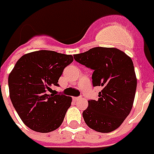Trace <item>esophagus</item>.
<instances>
[{"instance_id":"34e87169","label":"esophagus","mask_w":154,"mask_h":154,"mask_svg":"<svg viewBox=\"0 0 154 154\" xmlns=\"http://www.w3.org/2000/svg\"><path fill=\"white\" fill-rule=\"evenodd\" d=\"M80 99V97H73V100L74 101H77V100H79Z\"/></svg>"}]
</instances>
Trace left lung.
<instances>
[{"label": "left lung", "instance_id": "8db88e82", "mask_svg": "<svg viewBox=\"0 0 154 154\" xmlns=\"http://www.w3.org/2000/svg\"><path fill=\"white\" fill-rule=\"evenodd\" d=\"M77 62L93 69V86H101L98 100H89L83 112L85 124L100 133L117 129L134 101L137 78L131 58L117 48L94 47L74 54Z\"/></svg>", "mask_w": 154, "mask_h": 154}]
</instances>
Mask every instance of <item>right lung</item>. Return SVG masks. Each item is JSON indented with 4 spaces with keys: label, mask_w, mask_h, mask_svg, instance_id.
Masks as SVG:
<instances>
[{
    "label": "right lung",
    "mask_w": 154,
    "mask_h": 154,
    "mask_svg": "<svg viewBox=\"0 0 154 154\" xmlns=\"http://www.w3.org/2000/svg\"><path fill=\"white\" fill-rule=\"evenodd\" d=\"M73 60L71 54L38 51L24 54L16 63L8 77L10 98L30 129L50 133L63 123L72 98L50 92Z\"/></svg>",
    "instance_id": "add662e5"
}]
</instances>
